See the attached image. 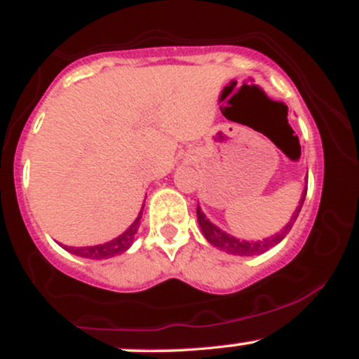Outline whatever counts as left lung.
I'll list each match as a JSON object with an SVG mask.
<instances>
[{
    "label": "left lung",
    "instance_id": "obj_1",
    "mask_svg": "<svg viewBox=\"0 0 359 359\" xmlns=\"http://www.w3.org/2000/svg\"><path fill=\"white\" fill-rule=\"evenodd\" d=\"M306 194H307V185L304 187L302 197H300L297 209H295L294 214H292L290 221H288L278 233L271 234V236L263 238V240H258V241L240 240V238L233 236V234H228L226 231H222L221 228H217L216 224H212V222L205 217V214L203 212V209H201L199 205H197V221H199L201 231H203L205 240L211 243L212 246H216V248L226 251V253H229V255H240V257H253V255H262V253H265V251H269L270 248H273L275 245H278V243L287 236L288 231L292 229V226H294V222L297 221L300 209H302L304 201H306Z\"/></svg>",
    "mask_w": 359,
    "mask_h": 359
}]
</instances>
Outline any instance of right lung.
Segmentation results:
<instances>
[{
	"mask_svg": "<svg viewBox=\"0 0 359 359\" xmlns=\"http://www.w3.org/2000/svg\"><path fill=\"white\" fill-rule=\"evenodd\" d=\"M143 208H145V203H143L142 211L138 212V217L133 221V224H131L125 233H121L118 238H114V240L102 243V245L81 246V248H76V246H64V245H60V246L62 248L67 250L69 253L77 255V257H82V258H89V259H106V258L116 257V255L125 253V251L130 248L131 245H133L135 234L138 233Z\"/></svg>",
	"mask_w": 359,
	"mask_h": 359,
	"instance_id": "1",
	"label": "right lung"
}]
</instances>
